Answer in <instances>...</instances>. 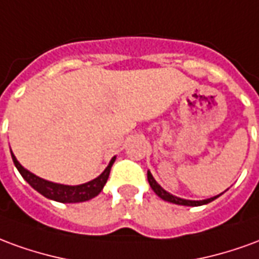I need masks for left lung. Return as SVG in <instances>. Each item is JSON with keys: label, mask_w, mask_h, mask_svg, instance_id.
I'll return each mask as SVG.
<instances>
[{"label": "left lung", "mask_w": 259, "mask_h": 259, "mask_svg": "<svg viewBox=\"0 0 259 259\" xmlns=\"http://www.w3.org/2000/svg\"><path fill=\"white\" fill-rule=\"evenodd\" d=\"M147 179H148V183L151 186V189L155 191V194L158 197H161L162 200L168 201V202H174V204H178V205H187V206H198V205H204V204H208V202H211L215 198H218L219 195H215V197H211V198H206V200H201V201H191V200H185V198H179V197H176V195L170 194L166 190H163L161 186L158 185L155 179L152 178L151 172L148 170L147 172Z\"/></svg>", "instance_id": "obj_1"}]
</instances>
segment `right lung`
<instances>
[{
    "label": "right lung",
    "mask_w": 259,
    "mask_h": 259,
    "mask_svg": "<svg viewBox=\"0 0 259 259\" xmlns=\"http://www.w3.org/2000/svg\"><path fill=\"white\" fill-rule=\"evenodd\" d=\"M11 155H12V161H14L15 166L19 170V174L22 175V178L34 190H37L40 194L47 197L50 200L58 201V202H83V201H89L91 198H94L96 195L100 194L105 183H107L111 168H112L113 162L116 159V157H113L109 165L105 168V170L98 178L93 179L91 182H87V183H83V185L79 186H66L59 185V183H53V182H48V180L38 178L34 174L29 172L27 169L23 168L19 163V161L16 159V157L12 154V151H11Z\"/></svg>",
    "instance_id": "right-lung-1"
}]
</instances>
